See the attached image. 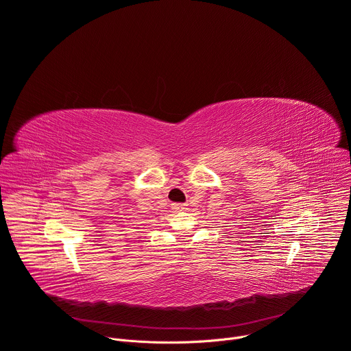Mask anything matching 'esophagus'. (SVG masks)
I'll list each match as a JSON object with an SVG mask.
<instances>
[{"label":"esophagus","mask_w":351,"mask_h":351,"mask_svg":"<svg viewBox=\"0 0 351 351\" xmlns=\"http://www.w3.org/2000/svg\"><path fill=\"white\" fill-rule=\"evenodd\" d=\"M172 210L179 213V211H184L186 207H184V204H172Z\"/></svg>","instance_id":"1"}]
</instances>
